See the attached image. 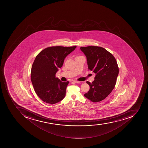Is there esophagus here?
Masks as SVG:
<instances>
[{"mask_svg":"<svg viewBox=\"0 0 148 148\" xmlns=\"http://www.w3.org/2000/svg\"><path fill=\"white\" fill-rule=\"evenodd\" d=\"M73 82H74V83H79L80 81H79L77 80H74Z\"/></svg>","mask_w":148,"mask_h":148,"instance_id":"esophagus-1","label":"esophagus"}]
</instances>
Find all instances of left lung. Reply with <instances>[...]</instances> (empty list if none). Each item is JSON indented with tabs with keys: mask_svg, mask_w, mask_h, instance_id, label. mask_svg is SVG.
I'll use <instances>...</instances> for the list:
<instances>
[{
	"mask_svg": "<svg viewBox=\"0 0 148 148\" xmlns=\"http://www.w3.org/2000/svg\"><path fill=\"white\" fill-rule=\"evenodd\" d=\"M80 49L86 55L88 69L96 74L84 97L93 102L105 99L111 92L116 84L118 75L117 62L114 56L106 49L98 46L82 47Z\"/></svg>",
	"mask_w": 148,
	"mask_h": 148,
	"instance_id": "8db88e82",
	"label": "left lung"
}]
</instances>
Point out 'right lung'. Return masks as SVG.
Returning <instances> with one entry per match:
<instances>
[{
	"label": "right lung",
	"mask_w": 148,
	"mask_h": 148,
	"mask_svg": "<svg viewBox=\"0 0 148 148\" xmlns=\"http://www.w3.org/2000/svg\"><path fill=\"white\" fill-rule=\"evenodd\" d=\"M77 46H52L42 50L36 56L31 71L34 90L43 101L54 104L65 97L69 82H62L56 74L64 64L65 58Z\"/></svg>",
	"instance_id": "add662e5"
}]
</instances>
